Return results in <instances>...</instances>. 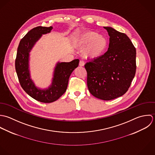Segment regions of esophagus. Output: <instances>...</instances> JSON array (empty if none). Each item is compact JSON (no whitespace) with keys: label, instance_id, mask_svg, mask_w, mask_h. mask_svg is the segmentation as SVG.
I'll list each match as a JSON object with an SVG mask.
<instances>
[{"label":"esophagus","instance_id":"34e87169","mask_svg":"<svg viewBox=\"0 0 155 155\" xmlns=\"http://www.w3.org/2000/svg\"><path fill=\"white\" fill-rule=\"evenodd\" d=\"M79 65L80 66H84V62L83 61H80V63H79Z\"/></svg>","mask_w":155,"mask_h":155}]
</instances>
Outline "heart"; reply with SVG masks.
<instances>
[{
	"label": "heart",
	"instance_id": "obj_1",
	"mask_svg": "<svg viewBox=\"0 0 155 155\" xmlns=\"http://www.w3.org/2000/svg\"><path fill=\"white\" fill-rule=\"evenodd\" d=\"M108 41L107 38L94 31L83 32L74 39L76 47L83 48V54L87 59H96L105 53Z\"/></svg>",
	"mask_w": 155,
	"mask_h": 155
}]
</instances>
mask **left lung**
Wrapping results in <instances>:
<instances>
[{
	"mask_svg": "<svg viewBox=\"0 0 155 155\" xmlns=\"http://www.w3.org/2000/svg\"><path fill=\"white\" fill-rule=\"evenodd\" d=\"M110 36L108 51L87 62V87L94 97L109 101L122 96L129 88L136 72V49L124 33L104 27Z\"/></svg>",
	"mask_w": 155,
	"mask_h": 155,
	"instance_id": "obj_1",
	"label": "left lung"
}]
</instances>
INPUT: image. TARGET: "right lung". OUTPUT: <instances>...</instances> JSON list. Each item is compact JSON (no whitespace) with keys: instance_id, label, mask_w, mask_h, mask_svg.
I'll return each mask as SVG.
<instances>
[{"instance_id":"right-lung-1","label":"right lung","mask_w":155,"mask_h":155,"mask_svg":"<svg viewBox=\"0 0 155 155\" xmlns=\"http://www.w3.org/2000/svg\"><path fill=\"white\" fill-rule=\"evenodd\" d=\"M52 29V26H38L29 31L20 42L15 63L21 87L31 97L44 103L53 102L62 96L66 91L71 73L79 64V59L70 62H58L54 69L51 85L44 89L36 86L30 73V52L42 35L50 33Z\"/></svg>"}]
</instances>
